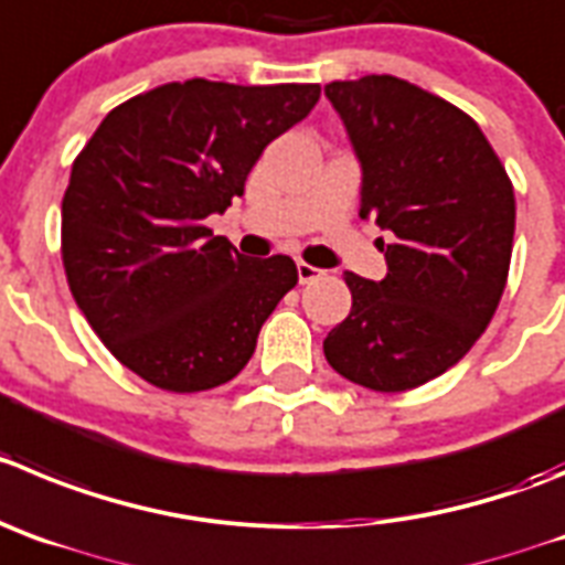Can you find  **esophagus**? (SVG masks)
Segmentation results:
<instances>
[{"instance_id": "obj_1", "label": "esophagus", "mask_w": 565, "mask_h": 565, "mask_svg": "<svg viewBox=\"0 0 565 565\" xmlns=\"http://www.w3.org/2000/svg\"><path fill=\"white\" fill-rule=\"evenodd\" d=\"M320 276H323V270L307 265V262H298V281L300 284H312V281H318Z\"/></svg>"}]
</instances>
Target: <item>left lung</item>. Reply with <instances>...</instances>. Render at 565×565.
I'll return each instance as SVG.
<instances>
[{
  "label": "left lung",
  "mask_w": 565,
  "mask_h": 565,
  "mask_svg": "<svg viewBox=\"0 0 565 565\" xmlns=\"http://www.w3.org/2000/svg\"><path fill=\"white\" fill-rule=\"evenodd\" d=\"M326 97L360 161V217L390 234L382 281L345 276L354 303L326 360L348 382L402 393L455 367L497 312L513 183L471 116L413 83L365 75Z\"/></svg>",
  "instance_id": "1"
}]
</instances>
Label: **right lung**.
Instances as JSON below:
<instances>
[{
  "label": "right lung",
  "mask_w": 565,
  "mask_h": 565,
  "mask_svg": "<svg viewBox=\"0 0 565 565\" xmlns=\"http://www.w3.org/2000/svg\"><path fill=\"white\" fill-rule=\"evenodd\" d=\"M318 83H167L110 110L63 194V267L125 367L172 393L231 382L278 300L289 256L247 258L205 228L265 147L307 119Z\"/></svg>",
  "instance_id": "add662e5"
}]
</instances>
